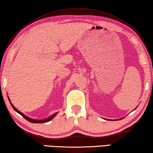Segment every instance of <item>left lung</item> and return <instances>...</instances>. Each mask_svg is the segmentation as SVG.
Segmentation results:
<instances>
[{
	"mask_svg": "<svg viewBox=\"0 0 153 153\" xmlns=\"http://www.w3.org/2000/svg\"><path fill=\"white\" fill-rule=\"evenodd\" d=\"M108 120H109V119H108Z\"/></svg>",
	"mask_w": 153,
	"mask_h": 153,
	"instance_id": "left-lung-1",
	"label": "left lung"
}]
</instances>
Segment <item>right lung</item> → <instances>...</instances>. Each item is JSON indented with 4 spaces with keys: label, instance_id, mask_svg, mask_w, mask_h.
<instances>
[{
    "label": "right lung",
    "instance_id": "add662e5",
    "mask_svg": "<svg viewBox=\"0 0 153 153\" xmlns=\"http://www.w3.org/2000/svg\"><path fill=\"white\" fill-rule=\"evenodd\" d=\"M8 100H9V102H10V99H9V98H8ZM10 105H11V106H12V107L13 108V109H14V111H15L16 112H18L19 114H21L22 117H24L26 120H28V121H29V122H30V123H47V122H49L50 120H51L52 119H53V118H54V117H55L56 115V114H57V112H56V113L53 114V115H52V116H51L50 117L47 118V119H42V120H36V119H30V118H29V117H27V116H26V115H25L24 114L22 113L21 112H20L19 110H17V109H16L15 107H14V106H13V104L11 103V102H10Z\"/></svg>",
    "mask_w": 153,
    "mask_h": 153
}]
</instances>
